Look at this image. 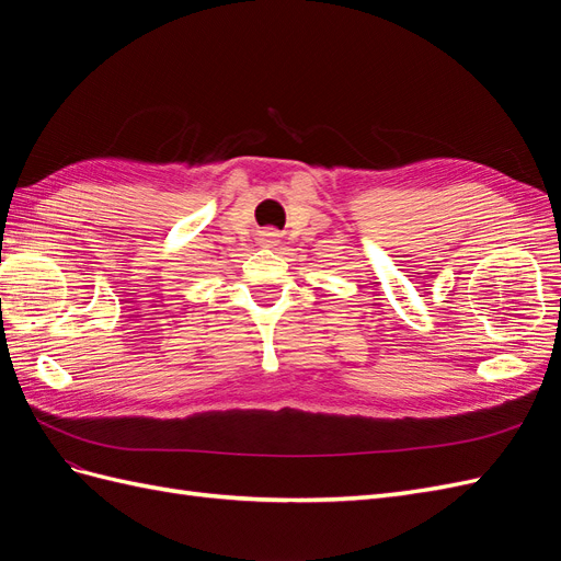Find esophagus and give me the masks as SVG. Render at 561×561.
I'll return each instance as SVG.
<instances>
[{
  "label": "esophagus",
  "instance_id": "1",
  "mask_svg": "<svg viewBox=\"0 0 561 561\" xmlns=\"http://www.w3.org/2000/svg\"><path fill=\"white\" fill-rule=\"evenodd\" d=\"M276 239H278V233H274V231L262 233V243H264V245H274Z\"/></svg>",
  "mask_w": 561,
  "mask_h": 561
}]
</instances>
